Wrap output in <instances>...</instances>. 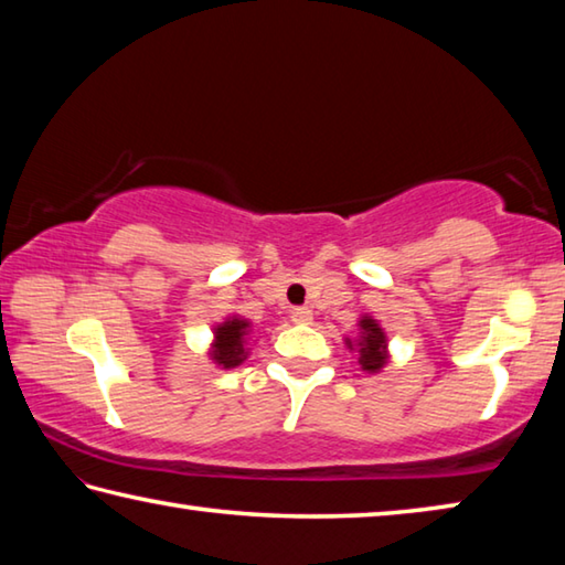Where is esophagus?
I'll use <instances>...</instances> for the list:
<instances>
[{
  "label": "esophagus",
  "instance_id": "esophagus-1",
  "mask_svg": "<svg viewBox=\"0 0 565 565\" xmlns=\"http://www.w3.org/2000/svg\"><path fill=\"white\" fill-rule=\"evenodd\" d=\"M290 318H292V322H298V324H310L312 322V310L310 308H295L290 312Z\"/></svg>",
  "mask_w": 565,
  "mask_h": 565
}]
</instances>
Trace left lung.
Masks as SVG:
<instances>
[{"label": "left lung", "instance_id": "obj_1", "mask_svg": "<svg viewBox=\"0 0 565 565\" xmlns=\"http://www.w3.org/2000/svg\"><path fill=\"white\" fill-rule=\"evenodd\" d=\"M348 344H350V350H354V348L360 350V364H362V370H367V372H380L390 360L387 334H384L380 322L370 318V315H362V320H360V340L354 344H352V340H348Z\"/></svg>", "mask_w": 565, "mask_h": 565}]
</instances>
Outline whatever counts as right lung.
<instances>
[{
	"mask_svg": "<svg viewBox=\"0 0 565 565\" xmlns=\"http://www.w3.org/2000/svg\"><path fill=\"white\" fill-rule=\"evenodd\" d=\"M250 334V322L243 318H227L225 322L213 328V344H211V360L223 370H233L237 364L245 362L247 350L245 340Z\"/></svg>",
	"mask_w": 565,
	"mask_h": 565,
	"instance_id": "right-lung-1",
	"label": "right lung"
}]
</instances>
